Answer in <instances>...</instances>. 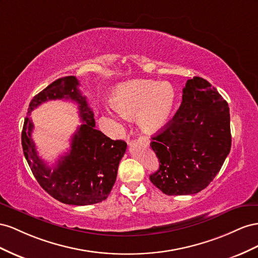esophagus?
I'll return each instance as SVG.
<instances>
[{
    "label": "esophagus",
    "mask_w": 258,
    "mask_h": 258,
    "mask_svg": "<svg viewBox=\"0 0 258 258\" xmlns=\"http://www.w3.org/2000/svg\"><path fill=\"white\" fill-rule=\"evenodd\" d=\"M138 141L139 142H143V143H145L146 145H149V139L148 138H147V137H145V136H141V137H139L138 138Z\"/></svg>",
    "instance_id": "obj_1"
}]
</instances>
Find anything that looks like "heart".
I'll list each match as a JSON object with an SVG mask.
<instances>
[{
	"label": "heart",
	"mask_w": 258,
	"mask_h": 258,
	"mask_svg": "<svg viewBox=\"0 0 258 258\" xmlns=\"http://www.w3.org/2000/svg\"><path fill=\"white\" fill-rule=\"evenodd\" d=\"M176 93L168 82L134 80L117 85L111 95L112 107L125 117L137 114L139 127L148 134L157 133L170 121Z\"/></svg>",
	"instance_id": "b5f03b06"
}]
</instances>
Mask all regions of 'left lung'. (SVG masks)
<instances>
[{
	"label": "left lung",
	"instance_id": "left-lung-1",
	"mask_svg": "<svg viewBox=\"0 0 258 258\" xmlns=\"http://www.w3.org/2000/svg\"><path fill=\"white\" fill-rule=\"evenodd\" d=\"M152 139L150 146L160 161L157 172L150 175L153 185L167 196L200 192L230 152L227 101L207 80H188L177 112Z\"/></svg>",
	"mask_w": 258,
	"mask_h": 258
}]
</instances>
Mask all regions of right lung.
<instances>
[{
	"mask_svg": "<svg viewBox=\"0 0 258 258\" xmlns=\"http://www.w3.org/2000/svg\"><path fill=\"white\" fill-rule=\"evenodd\" d=\"M78 86L76 77H64L35 95L29 105L21 144L35 179L48 195L66 204L90 205L108 198L116 179L120 161L126 151V143L112 141L95 128L94 113ZM53 99L77 102L84 123L73 137L70 152L51 170L36 152L31 137L33 123L28 115L34 107Z\"/></svg>",
	"mask_w": 258,
	"mask_h": 258,
	"instance_id": "obj_1",
	"label": "right lung"
}]
</instances>
